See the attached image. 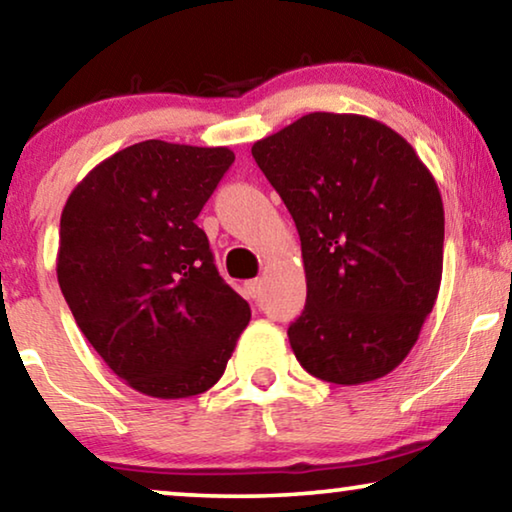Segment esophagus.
<instances>
[{
	"label": "esophagus",
	"instance_id": "34e87169",
	"mask_svg": "<svg viewBox=\"0 0 512 512\" xmlns=\"http://www.w3.org/2000/svg\"><path fill=\"white\" fill-rule=\"evenodd\" d=\"M261 289H263V279H249V282H247V291H249L251 298L261 296Z\"/></svg>",
	"mask_w": 512,
	"mask_h": 512
}]
</instances>
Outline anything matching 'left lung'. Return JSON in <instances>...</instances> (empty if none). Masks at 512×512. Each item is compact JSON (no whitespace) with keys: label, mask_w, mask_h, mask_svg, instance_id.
<instances>
[{"label":"left lung","mask_w":512,"mask_h":512,"mask_svg":"<svg viewBox=\"0 0 512 512\" xmlns=\"http://www.w3.org/2000/svg\"><path fill=\"white\" fill-rule=\"evenodd\" d=\"M296 221L307 303L289 326L307 373L389 375L415 347L443 277L445 212L415 149L375 118L314 111L251 146Z\"/></svg>","instance_id":"obj_1"}]
</instances>
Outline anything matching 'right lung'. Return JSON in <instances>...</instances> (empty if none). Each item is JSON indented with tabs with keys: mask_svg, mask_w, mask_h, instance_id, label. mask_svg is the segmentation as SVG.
Instances as JSON below:
<instances>
[{
	"mask_svg": "<svg viewBox=\"0 0 512 512\" xmlns=\"http://www.w3.org/2000/svg\"><path fill=\"white\" fill-rule=\"evenodd\" d=\"M233 160L228 146L146 139L93 167L62 209V296L139 394L214 387L249 324V303L223 282L195 223Z\"/></svg>",
	"mask_w": 512,
	"mask_h": 512,
	"instance_id": "1",
	"label": "right lung"
}]
</instances>
